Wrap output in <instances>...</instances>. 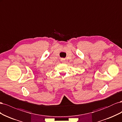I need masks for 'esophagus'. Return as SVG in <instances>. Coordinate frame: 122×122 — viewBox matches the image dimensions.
<instances>
[{"instance_id":"34e87169","label":"esophagus","mask_w":122,"mask_h":122,"mask_svg":"<svg viewBox=\"0 0 122 122\" xmlns=\"http://www.w3.org/2000/svg\"><path fill=\"white\" fill-rule=\"evenodd\" d=\"M61 61H62V62H65V60L64 58H61Z\"/></svg>"}]
</instances>
